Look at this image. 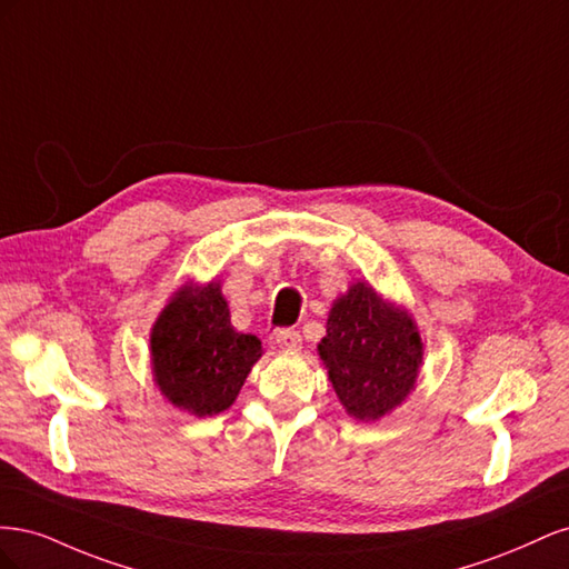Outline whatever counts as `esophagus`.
Listing matches in <instances>:
<instances>
[{
  "mask_svg": "<svg viewBox=\"0 0 569 569\" xmlns=\"http://www.w3.org/2000/svg\"><path fill=\"white\" fill-rule=\"evenodd\" d=\"M274 341H278L280 349H287V351L301 349V335H299V330H289V327L274 332Z\"/></svg>",
  "mask_w": 569,
  "mask_h": 569,
  "instance_id": "esophagus-1",
  "label": "esophagus"
}]
</instances>
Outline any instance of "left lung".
<instances>
[{
    "instance_id": "1",
    "label": "left lung",
    "mask_w": 569,
    "mask_h": 569,
    "mask_svg": "<svg viewBox=\"0 0 569 569\" xmlns=\"http://www.w3.org/2000/svg\"><path fill=\"white\" fill-rule=\"evenodd\" d=\"M318 351L343 408L366 422L399 406L422 366L416 322L366 282L335 301Z\"/></svg>"
}]
</instances>
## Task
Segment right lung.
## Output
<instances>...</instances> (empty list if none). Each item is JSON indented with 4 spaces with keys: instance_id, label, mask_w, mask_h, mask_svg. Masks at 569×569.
I'll return each instance as SVG.
<instances>
[{
    "instance_id": "1",
    "label": "right lung",
    "mask_w": 569,
    "mask_h": 569,
    "mask_svg": "<svg viewBox=\"0 0 569 569\" xmlns=\"http://www.w3.org/2000/svg\"><path fill=\"white\" fill-rule=\"evenodd\" d=\"M258 358L261 341L230 325L216 282L180 291L151 330L159 389L170 403L199 418L232 406Z\"/></svg>"
}]
</instances>
